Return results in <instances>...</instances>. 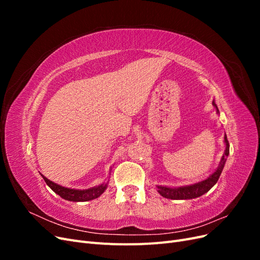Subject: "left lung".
<instances>
[{"label":"left lung","instance_id":"8db88e82","mask_svg":"<svg viewBox=\"0 0 260 260\" xmlns=\"http://www.w3.org/2000/svg\"><path fill=\"white\" fill-rule=\"evenodd\" d=\"M212 104H214L217 108V105L215 104V102H212ZM217 112L219 113L218 108H217ZM224 142H225V152H224V155L222 156V159H221V162H220V166L208 179L202 181V182H200V183L190 185V186H183V187H177V188H170V187H166V186H158L159 194L161 196H164V198H166V199L187 200V199L199 198V196L208 192L210 188L217 183V181L219 180V177H220V175H221L222 169L224 167L226 156L229 155V141H228L226 136L224 137Z\"/></svg>","mask_w":260,"mask_h":260}]
</instances>
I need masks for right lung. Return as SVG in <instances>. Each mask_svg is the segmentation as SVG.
Here are the masks:
<instances>
[{"mask_svg": "<svg viewBox=\"0 0 260 260\" xmlns=\"http://www.w3.org/2000/svg\"><path fill=\"white\" fill-rule=\"evenodd\" d=\"M43 179L46 182V184H48L55 193L58 194L60 198L65 199L67 201H73V202H86V201L96 199L101 194H103L105 188L107 187V184H101L96 187L89 188V190H83V191L72 190V188L62 187L56 183H54L49 179H46L45 177H43Z\"/></svg>", "mask_w": 260, "mask_h": 260, "instance_id": "right-lung-1", "label": "right lung"}]
</instances>
